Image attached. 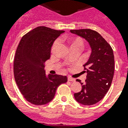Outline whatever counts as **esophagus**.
I'll use <instances>...</instances> for the list:
<instances>
[{"mask_svg":"<svg viewBox=\"0 0 128 128\" xmlns=\"http://www.w3.org/2000/svg\"><path fill=\"white\" fill-rule=\"evenodd\" d=\"M68 80L70 81V82H75V80L74 78H71V77H69V76H68Z\"/></svg>","mask_w":128,"mask_h":128,"instance_id":"obj_1","label":"esophagus"}]
</instances>
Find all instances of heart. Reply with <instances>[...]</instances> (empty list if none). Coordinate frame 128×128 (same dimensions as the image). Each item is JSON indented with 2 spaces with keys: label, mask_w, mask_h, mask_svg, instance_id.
<instances>
[{
  "label": "heart",
  "mask_w": 128,
  "mask_h": 128,
  "mask_svg": "<svg viewBox=\"0 0 128 128\" xmlns=\"http://www.w3.org/2000/svg\"><path fill=\"white\" fill-rule=\"evenodd\" d=\"M60 40L57 39L53 42L52 47H51V52L52 53H55L56 49L58 48L59 45L60 44ZM69 42L70 44V47H80L82 48L84 46V41L83 40L79 37H75V38H71L69 39Z\"/></svg>",
  "instance_id": "obj_1"
}]
</instances>
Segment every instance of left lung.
<instances>
[{
	"mask_svg": "<svg viewBox=\"0 0 128 128\" xmlns=\"http://www.w3.org/2000/svg\"><path fill=\"white\" fill-rule=\"evenodd\" d=\"M89 42L92 53L84 65L86 80L82 83V90L74 96L80 104L86 106L94 105L102 100L110 88L114 72V58L113 50L106 40L94 30L90 29L70 30Z\"/></svg>",
	"mask_w": 128,
	"mask_h": 128,
	"instance_id": "1",
	"label": "left lung"
}]
</instances>
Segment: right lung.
<instances>
[{
  "instance_id": "right-lung-1",
  "label": "right lung",
  "mask_w": 128,
  "mask_h": 128,
  "mask_svg": "<svg viewBox=\"0 0 128 128\" xmlns=\"http://www.w3.org/2000/svg\"><path fill=\"white\" fill-rule=\"evenodd\" d=\"M64 32L38 26L22 36L17 47L14 60V78L21 93L32 104L50 102L57 88L68 80L66 76L46 75L44 70L54 40Z\"/></svg>"
}]
</instances>
